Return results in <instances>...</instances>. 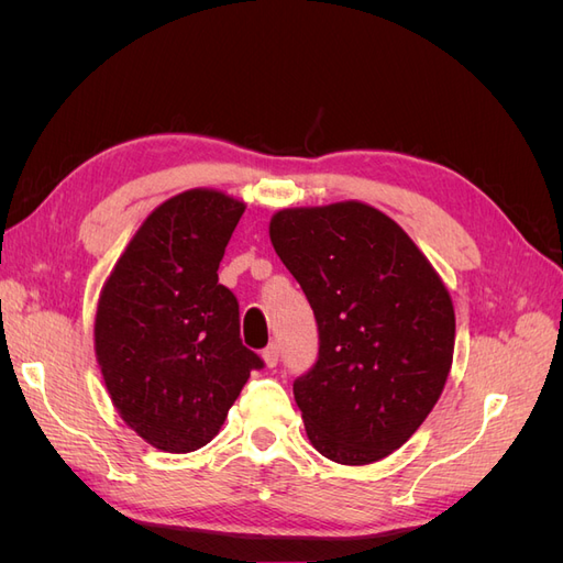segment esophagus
<instances>
[{
    "label": "esophagus",
    "mask_w": 563,
    "mask_h": 563,
    "mask_svg": "<svg viewBox=\"0 0 563 563\" xmlns=\"http://www.w3.org/2000/svg\"><path fill=\"white\" fill-rule=\"evenodd\" d=\"M263 362L265 366H277L279 364V345L277 343H269L265 350H263Z\"/></svg>",
    "instance_id": "1"
}]
</instances>
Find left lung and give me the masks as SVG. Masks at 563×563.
I'll return each instance as SVG.
<instances>
[{"mask_svg": "<svg viewBox=\"0 0 563 563\" xmlns=\"http://www.w3.org/2000/svg\"><path fill=\"white\" fill-rule=\"evenodd\" d=\"M269 240L319 327L294 383L312 446L368 465L406 444L444 391L455 312L444 282L395 220L362 201L282 209Z\"/></svg>", "mask_w": 563, "mask_h": 563, "instance_id": "8db88e82", "label": "left lung"}]
</instances>
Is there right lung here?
<instances>
[{
  "instance_id": "right-lung-1",
  "label": "right lung",
  "mask_w": 563,
  "mask_h": 563,
  "mask_svg": "<svg viewBox=\"0 0 563 563\" xmlns=\"http://www.w3.org/2000/svg\"><path fill=\"white\" fill-rule=\"evenodd\" d=\"M246 203L180 192L152 211L100 291L96 360L129 428L166 453H190L223 428L253 368L240 302L218 265Z\"/></svg>"
}]
</instances>
